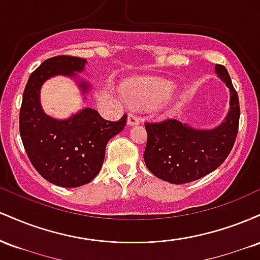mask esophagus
<instances>
[{
    "instance_id": "1",
    "label": "esophagus",
    "mask_w": 260,
    "mask_h": 260,
    "mask_svg": "<svg viewBox=\"0 0 260 260\" xmlns=\"http://www.w3.org/2000/svg\"><path fill=\"white\" fill-rule=\"evenodd\" d=\"M139 117H137V116H134L133 113H129L128 115V118H127V123L128 126H137V124H139Z\"/></svg>"
}]
</instances>
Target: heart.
Instances as JSON below:
<instances>
[{
	"mask_svg": "<svg viewBox=\"0 0 260 260\" xmlns=\"http://www.w3.org/2000/svg\"><path fill=\"white\" fill-rule=\"evenodd\" d=\"M175 90L171 80L143 77L128 82L123 88V96L136 109H154L168 100Z\"/></svg>",
	"mask_w": 260,
	"mask_h": 260,
	"instance_id": "obj_1",
	"label": "heart"
}]
</instances>
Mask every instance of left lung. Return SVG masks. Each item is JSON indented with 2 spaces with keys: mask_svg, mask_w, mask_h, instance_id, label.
<instances>
[{
  "mask_svg": "<svg viewBox=\"0 0 260 260\" xmlns=\"http://www.w3.org/2000/svg\"><path fill=\"white\" fill-rule=\"evenodd\" d=\"M215 72L230 90V109L221 124L197 129L177 120L145 122L144 161L157 178L175 184L199 180L219 168L231 153L238 132L240 101L228 70L216 64Z\"/></svg>",
  "mask_w": 260,
  "mask_h": 260,
  "instance_id": "obj_1",
  "label": "left lung"
}]
</instances>
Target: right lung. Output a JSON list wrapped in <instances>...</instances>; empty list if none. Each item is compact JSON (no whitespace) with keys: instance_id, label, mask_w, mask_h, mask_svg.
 Returning a JSON list of instances; mask_svg holds the SVG:
<instances>
[{"instance_id":"1","label":"right lung","mask_w":260,"mask_h":260,"mask_svg":"<svg viewBox=\"0 0 260 260\" xmlns=\"http://www.w3.org/2000/svg\"><path fill=\"white\" fill-rule=\"evenodd\" d=\"M85 58L55 56L44 61L29 77L19 112V132L29 160L46 181L71 188L96 177L105 159L106 144L126 126L127 115L107 121L96 110L85 107L67 120H56L44 112L41 85L55 76L77 77L84 71ZM83 94L90 84L79 80Z\"/></svg>"}]
</instances>
